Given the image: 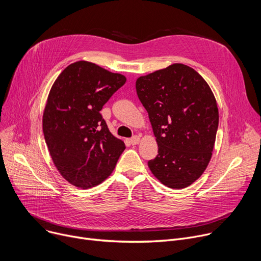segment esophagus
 <instances>
[{
	"instance_id": "obj_1",
	"label": "esophagus",
	"mask_w": 261,
	"mask_h": 261,
	"mask_svg": "<svg viewBox=\"0 0 261 261\" xmlns=\"http://www.w3.org/2000/svg\"><path fill=\"white\" fill-rule=\"evenodd\" d=\"M140 143V137L139 136H135L130 139V144L132 145H138Z\"/></svg>"
}]
</instances>
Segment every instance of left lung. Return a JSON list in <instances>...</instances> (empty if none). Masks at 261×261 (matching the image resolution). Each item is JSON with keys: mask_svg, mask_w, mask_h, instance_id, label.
<instances>
[{"mask_svg": "<svg viewBox=\"0 0 261 261\" xmlns=\"http://www.w3.org/2000/svg\"><path fill=\"white\" fill-rule=\"evenodd\" d=\"M136 91L159 148L150 171L169 188L190 186L206 170L215 143L218 108L209 85L194 69L172 64L140 76Z\"/></svg>", "mask_w": 261, "mask_h": 261, "instance_id": "1", "label": "left lung"}]
</instances>
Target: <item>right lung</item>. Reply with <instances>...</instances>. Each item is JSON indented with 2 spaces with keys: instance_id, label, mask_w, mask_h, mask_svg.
Segmentation results:
<instances>
[{
  "instance_id": "1",
  "label": "right lung",
  "mask_w": 261,
  "mask_h": 261,
  "mask_svg": "<svg viewBox=\"0 0 261 261\" xmlns=\"http://www.w3.org/2000/svg\"><path fill=\"white\" fill-rule=\"evenodd\" d=\"M126 77L79 61L58 75L43 114V132L52 161L75 187L88 189L113 172L125 149L100 111Z\"/></svg>"
}]
</instances>
